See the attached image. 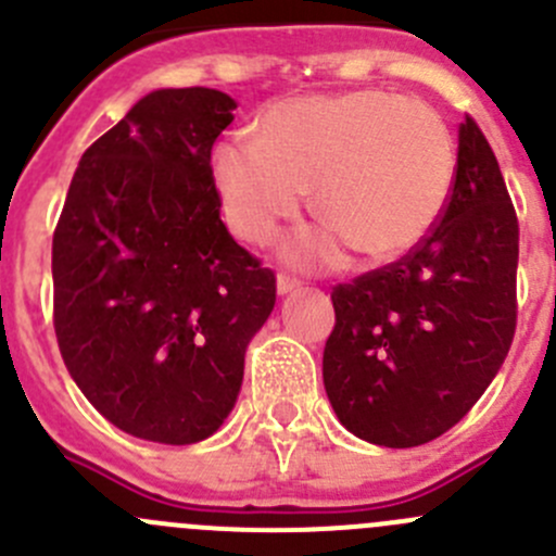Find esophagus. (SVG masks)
<instances>
[{
  "mask_svg": "<svg viewBox=\"0 0 556 556\" xmlns=\"http://www.w3.org/2000/svg\"><path fill=\"white\" fill-rule=\"evenodd\" d=\"M295 288H301V279H295V277H290V274H279L277 277V290L279 293H293Z\"/></svg>",
  "mask_w": 556,
  "mask_h": 556,
  "instance_id": "obj_1",
  "label": "esophagus"
}]
</instances>
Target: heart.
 Masks as SVG:
<instances>
[{
	"label": "heart",
	"instance_id": "heart-1",
	"mask_svg": "<svg viewBox=\"0 0 556 556\" xmlns=\"http://www.w3.org/2000/svg\"><path fill=\"white\" fill-rule=\"evenodd\" d=\"M456 174L454 138L424 102L380 89L277 102L255 135L214 152L225 214L241 239L266 244L304 206L331 230L290 244L299 263L337 255L339 235L366 261H393L438 225Z\"/></svg>",
	"mask_w": 556,
	"mask_h": 556
}]
</instances>
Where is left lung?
<instances>
[{"instance_id": "left-lung-1", "label": "left lung", "mask_w": 556, "mask_h": 556, "mask_svg": "<svg viewBox=\"0 0 556 556\" xmlns=\"http://www.w3.org/2000/svg\"><path fill=\"white\" fill-rule=\"evenodd\" d=\"M516 266V208L486 135L465 113L438 225L404 257L331 290L323 382L339 421L386 448L456 427L514 342Z\"/></svg>"}]
</instances>
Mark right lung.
<instances>
[{"label":"right lung","instance_id":"1","mask_svg":"<svg viewBox=\"0 0 556 556\" xmlns=\"http://www.w3.org/2000/svg\"><path fill=\"white\" fill-rule=\"evenodd\" d=\"M236 102L160 89L80 157L53 230V328L113 427L165 445L228 418L277 277L219 219L212 147Z\"/></svg>","mask_w":556,"mask_h":556}]
</instances>
